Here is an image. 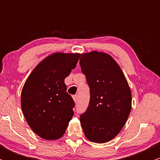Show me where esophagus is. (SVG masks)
<instances>
[{
  "instance_id": "1",
  "label": "esophagus",
  "mask_w": 160,
  "mask_h": 160,
  "mask_svg": "<svg viewBox=\"0 0 160 160\" xmlns=\"http://www.w3.org/2000/svg\"><path fill=\"white\" fill-rule=\"evenodd\" d=\"M73 99H74L75 103H77V102H78V95H74V96H73Z\"/></svg>"
}]
</instances>
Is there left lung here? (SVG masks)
<instances>
[{
  "mask_svg": "<svg viewBox=\"0 0 160 160\" xmlns=\"http://www.w3.org/2000/svg\"><path fill=\"white\" fill-rule=\"evenodd\" d=\"M80 65L90 89L89 107L80 118L84 135L92 142H108L118 135L129 116V86L122 69L108 53H82Z\"/></svg>",
  "mask_w": 160,
  "mask_h": 160,
  "instance_id": "1",
  "label": "left lung"
}]
</instances>
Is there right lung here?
Instances as JSON below:
<instances>
[{
  "instance_id": "1",
  "label": "right lung",
  "mask_w": 160,
  "mask_h": 160,
  "mask_svg": "<svg viewBox=\"0 0 160 160\" xmlns=\"http://www.w3.org/2000/svg\"><path fill=\"white\" fill-rule=\"evenodd\" d=\"M80 53L53 52L32 71L21 93L24 117L34 133L46 140L63 136L74 115V102L65 79L75 68Z\"/></svg>"
}]
</instances>
